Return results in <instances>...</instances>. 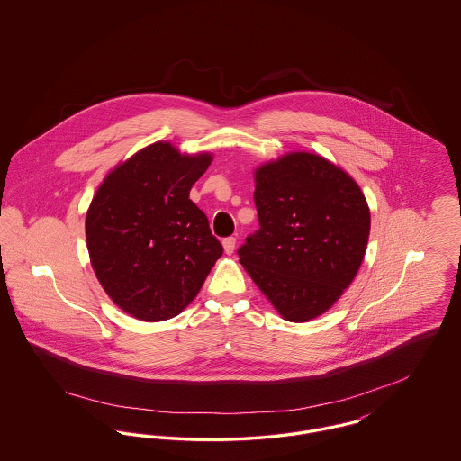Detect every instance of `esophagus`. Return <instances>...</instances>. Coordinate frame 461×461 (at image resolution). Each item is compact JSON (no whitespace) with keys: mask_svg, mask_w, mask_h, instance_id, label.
<instances>
[{"mask_svg":"<svg viewBox=\"0 0 461 461\" xmlns=\"http://www.w3.org/2000/svg\"><path fill=\"white\" fill-rule=\"evenodd\" d=\"M235 243H237V239H235V237H228V239H224V240H222L224 252H226V254H233V250H235Z\"/></svg>","mask_w":461,"mask_h":461,"instance_id":"esophagus-1","label":"esophagus"}]
</instances>
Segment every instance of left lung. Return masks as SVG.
I'll return each mask as SVG.
<instances>
[{
  "mask_svg": "<svg viewBox=\"0 0 461 461\" xmlns=\"http://www.w3.org/2000/svg\"><path fill=\"white\" fill-rule=\"evenodd\" d=\"M254 181L261 228L239 249L241 266L286 321L318 318L363 263L366 198L344 169L307 152L266 162Z\"/></svg>",
  "mask_w": 461,
  "mask_h": 461,
  "instance_id": "left-lung-1",
  "label": "left lung"
}]
</instances>
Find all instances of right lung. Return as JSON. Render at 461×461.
I'll return each mask as SVG.
<instances>
[{
    "label": "right lung",
    "instance_id": "add662e5",
    "mask_svg": "<svg viewBox=\"0 0 461 461\" xmlns=\"http://www.w3.org/2000/svg\"><path fill=\"white\" fill-rule=\"evenodd\" d=\"M212 154H181L157 141L121 162L86 212V245L110 299L143 321L179 314L222 256L190 190Z\"/></svg>",
    "mask_w": 461,
    "mask_h": 461
}]
</instances>
